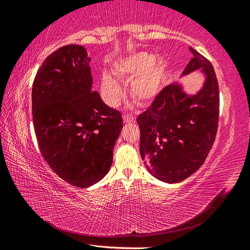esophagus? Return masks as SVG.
Listing matches in <instances>:
<instances>
[{"mask_svg":"<svg viewBox=\"0 0 250 250\" xmlns=\"http://www.w3.org/2000/svg\"><path fill=\"white\" fill-rule=\"evenodd\" d=\"M134 119L135 118L133 115H128V113H126V115L124 116V121L125 122V124H128V122H133Z\"/></svg>","mask_w":250,"mask_h":250,"instance_id":"1","label":"esophagus"}]
</instances>
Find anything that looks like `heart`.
I'll list each match as a JSON object with an SVG mask.
<instances>
[{"instance_id": "obj_1", "label": "heart", "mask_w": 250, "mask_h": 250, "mask_svg": "<svg viewBox=\"0 0 250 250\" xmlns=\"http://www.w3.org/2000/svg\"><path fill=\"white\" fill-rule=\"evenodd\" d=\"M164 61L156 59L152 54H135L122 59L115 65L113 71L120 78L135 79L131 83V95L139 103H146L156 95L161 79L164 73ZM101 90L105 100L110 104L116 105L122 97V89L117 80L111 76L104 75L101 79Z\"/></svg>"}]
</instances>
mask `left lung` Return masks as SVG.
<instances>
[{
  "mask_svg": "<svg viewBox=\"0 0 250 250\" xmlns=\"http://www.w3.org/2000/svg\"><path fill=\"white\" fill-rule=\"evenodd\" d=\"M182 76L201 69L203 87L188 95L180 83L168 84L139 115L140 154L152 175L179 183L200 168L213 146L218 128L219 90L213 66L195 49Z\"/></svg>",
  "mask_w": 250,
  "mask_h": 250,
  "instance_id": "8db88e82",
  "label": "left lung"
}]
</instances>
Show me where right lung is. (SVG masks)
Returning <instances> with one entry per match:
<instances>
[{"instance_id":"add662e5","label":"right lung","mask_w":250,"mask_h":250,"mask_svg":"<svg viewBox=\"0 0 250 250\" xmlns=\"http://www.w3.org/2000/svg\"><path fill=\"white\" fill-rule=\"evenodd\" d=\"M89 62L83 46H62L45 59L32 88L42 155L61 179L83 188L107 174L124 128L121 113L91 90Z\"/></svg>"}]
</instances>
